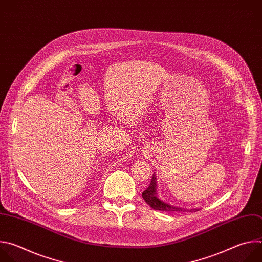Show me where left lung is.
<instances>
[{"label":"left lung","instance_id":"8db88e82","mask_svg":"<svg viewBox=\"0 0 262 262\" xmlns=\"http://www.w3.org/2000/svg\"><path fill=\"white\" fill-rule=\"evenodd\" d=\"M142 197L145 200V202L150 206L151 208L156 210L161 211H167V212H181V211H198L199 209H184L176 206H172L170 204H167L160 200L157 197V178L156 175H152L150 184H149L148 188L142 193Z\"/></svg>","mask_w":262,"mask_h":262}]
</instances>
